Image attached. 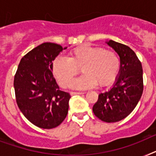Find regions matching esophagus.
Returning <instances> with one entry per match:
<instances>
[{
  "mask_svg": "<svg viewBox=\"0 0 156 156\" xmlns=\"http://www.w3.org/2000/svg\"><path fill=\"white\" fill-rule=\"evenodd\" d=\"M83 92H71V95H80V94H83Z\"/></svg>",
  "mask_w": 156,
  "mask_h": 156,
  "instance_id": "34e87169",
  "label": "esophagus"
}]
</instances>
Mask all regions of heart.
I'll return each instance as SVG.
<instances>
[{
  "label": "heart",
  "instance_id": "obj_1",
  "mask_svg": "<svg viewBox=\"0 0 156 156\" xmlns=\"http://www.w3.org/2000/svg\"><path fill=\"white\" fill-rule=\"evenodd\" d=\"M120 62L116 53L98 46L83 45L71 50L68 57L59 56L52 70L62 87H68L80 69L83 75L72 83L76 89L111 85L115 81Z\"/></svg>",
  "mask_w": 156,
  "mask_h": 156
}]
</instances>
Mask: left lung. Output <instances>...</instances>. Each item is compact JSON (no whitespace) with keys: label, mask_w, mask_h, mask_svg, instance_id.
Segmentation results:
<instances>
[{"label":"left lung","mask_w":156,"mask_h":156,"mask_svg":"<svg viewBox=\"0 0 156 156\" xmlns=\"http://www.w3.org/2000/svg\"><path fill=\"white\" fill-rule=\"evenodd\" d=\"M106 43L120 58L119 75L109 91L99 95L92 111L102 121L114 123L126 118L140 101L144 90L143 69L136 54L128 46L112 40Z\"/></svg>","instance_id":"1"}]
</instances>
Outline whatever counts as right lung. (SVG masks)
<instances>
[{"instance_id": "obj_1", "label": "right lung", "mask_w": 156, "mask_h": 156, "mask_svg": "<svg viewBox=\"0 0 156 156\" xmlns=\"http://www.w3.org/2000/svg\"><path fill=\"white\" fill-rule=\"evenodd\" d=\"M66 48L41 44L23 56L14 76L18 108L29 121L44 129L60 125L69 112L70 94L60 90L52 73V61Z\"/></svg>"}]
</instances>
